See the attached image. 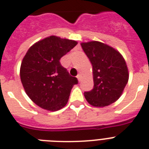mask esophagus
Returning a JSON list of instances; mask_svg holds the SVG:
<instances>
[{
	"label": "esophagus",
	"instance_id": "obj_1",
	"mask_svg": "<svg viewBox=\"0 0 149 149\" xmlns=\"http://www.w3.org/2000/svg\"><path fill=\"white\" fill-rule=\"evenodd\" d=\"M77 79H78V80L79 81H80V79H81V74L80 73H79L78 75H77Z\"/></svg>",
	"mask_w": 149,
	"mask_h": 149
}]
</instances>
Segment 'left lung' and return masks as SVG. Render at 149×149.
Segmentation results:
<instances>
[{
  "mask_svg": "<svg viewBox=\"0 0 149 149\" xmlns=\"http://www.w3.org/2000/svg\"><path fill=\"white\" fill-rule=\"evenodd\" d=\"M93 66V89L84 96L91 106L105 107L120 97L129 80L126 63L119 52L99 41L81 43Z\"/></svg>",
  "mask_w": 149,
  "mask_h": 149,
  "instance_id": "obj_1",
  "label": "left lung"
}]
</instances>
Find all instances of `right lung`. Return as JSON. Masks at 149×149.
Wrapping results in <instances>:
<instances>
[{"label": "right lung", "instance_id": "obj_1", "mask_svg": "<svg viewBox=\"0 0 149 149\" xmlns=\"http://www.w3.org/2000/svg\"><path fill=\"white\" fill-rule=\"evenodd\" d=\"M77 44L75 40L50 36L35 43L24 56L20 79L26 95L43 109L57 111L68 102L78 83L60 64V58Z\"/></svg>", "mask_w": 149, "mask_h": 149}]
</instances>
